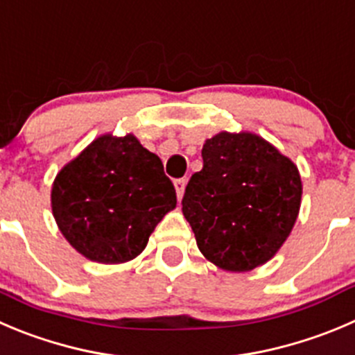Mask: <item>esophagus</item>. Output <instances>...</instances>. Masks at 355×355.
I'll use <instances>...</instances> for the list:
<instances>
[{"mask_svg":"<svg viewBox=\"0 0 355 355\" xmlns=\"http://www.w3.org/2000/svg\"><path fill=\"white\" fill-rule=\"evenodd\" d=\"M174 188H175V193H178V198L181 200L184 195V188H187V180H175Z\"/></svg>","mask_w":355,"mask_h":355,"instance_id":"1","label":"esophagus"}]
</instances>
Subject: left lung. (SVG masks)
<instances>
[{"instance_id": "8db88e82", "label": "left lung", "mask_w": 355, "mask_h": 355, "mask_svg": "<svg viewBox=\"0 0 355 355\" xmlns=\"http://www.w3.org/2000/svg\"><path fill=\"white\" fill-rule=\"evenodd\" d=\"M204 167L183 197L205 259L226 272H249L277 254L302 205V178L291 158L258 134L223 132L202 148Z\"/></svg>"}]
</instances>
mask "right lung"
I'll use <instances>...</instances> for the list:
<instances>
[{"instance_id":"obj_1","label":"right lung","mask_w":355,"mask_h":355,"mask_svg":"<svg viewBox=\"0 0 355 355\" xmlns=\"http://www.w3.org/2000/svg\"><path fill=\"white\" fill-rule=\"evenodd\" d=\"M50 202L60 234L80 254L118 265L144 251L178 200L162 160L134 134H103L57 172Z\"/></svg>"}]
</instances>
